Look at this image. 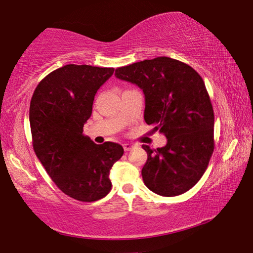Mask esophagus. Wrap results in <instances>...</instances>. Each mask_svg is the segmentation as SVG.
<instances>
[{
  "mask_svg": "<svg viewBox=\"0 0 253 253\" xmlns=\"http://www.w3.org/2000/svg\"><path fill=\"white\" fill-rule=\"evenodd\" d=\"M133 147V145L132 144H129V143H126V144H123V148H124V151L126 152H127V151H130L131 148Z\"/></svg>",
  "mask_w": 253,
  "mask_h": 253,
  "instance_id": "1",
  "label": "esophagus"
}]
</instances>
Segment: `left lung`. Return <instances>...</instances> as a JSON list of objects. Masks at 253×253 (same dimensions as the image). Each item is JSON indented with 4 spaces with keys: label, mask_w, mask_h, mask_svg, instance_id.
Returning a JSON list of instances; mask_svg holds the SVG:
<instances>
[{
    "label": "left lung",
    "mask_w": 253,
    "mask_h": 253,
    "mask_svg": "<svg viewBox=\"0 0 253 253\" xmlns=\"http://www.w3.org/2000/svg\"><path fill=\"white\" fill-rule=\"evenodd\" d=\"M115 76L143 89L145 122L167 137L157 150L143 145L145 185L164 197L186 192L202 178L214 151V113L203 78L166 56L117 68Z\"/></svg>",
    "instance_id": "obj_1"
}]
</instances>
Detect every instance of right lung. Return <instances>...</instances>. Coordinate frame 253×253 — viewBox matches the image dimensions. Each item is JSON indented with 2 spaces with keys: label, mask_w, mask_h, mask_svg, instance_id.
<instances>
[{
  "label": "right lung",
  "mask_w": 253,
  "mask_h": 253,
  "mask_svg": "<svg viewBox=\"0 0 253 253\" xmlns=\"http://www.w3.org/2000/svg\"><path fill=\"white\" fill-rule=\"evenodd\" d=\"M114 68L68 64L51 71L30 103L33 150L57 188L79 202H96L112 189L109 171L124 151L120 144L96 145L83 134L95 93Z\"/></svg>",
  "instance_id": "right-lung-1"
}]
</instances>
